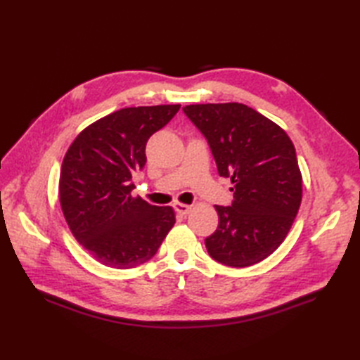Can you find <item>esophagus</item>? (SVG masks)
<instances>
[{
  "mask_svg": "<svg viewBox=\"0 0 360 360\" xmlns=\"http://www.w3.org/2000/svg\"><path fill=\"white\" fill-rule=\"evenodd\" d=\"M173 209L179 213L181 217H187L188 213H190V210H192V207H190V205H187V204H181V202H174L173 204Z\"/></svg>",
  "mask_w": 360,
  "mask_h": 360,
  "instance_id": "34e87169",
  "label": "esophagus"
}]
</instances>
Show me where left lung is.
I'll list each match as a JSON object with an SVG mask.
<instances>
[{
	"label": "left lung",
	"mask_w": 360,
	"mask_h": 360,
	"mask_svg": "<svg viewBox=\"0 0 360 360\" xmlns=\"http://www.w3.org/2000/svg\"><path fill=\"white\" fill-rule=\"evenodd\" d=\"M182 111L207 141L219 176L233 184L232 204L215 205L219 223L205 238L209 255L232 267L259 263L286 238L300 207L294 143L248 105H188Z\"/></svg>",
	"instance_id": "obj_1"
}]
</instances>
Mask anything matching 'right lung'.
Here are the masks:
<instances>
[{
	"label": "right lung",
	"instance_id": "right-lung-1",
	"mask_svg": "<svg viewBox=\"0 0 360 360\" xmlns=\"http://www.w3.org/2000/svg\"><path fill=\"white\" fill-rule=\"evenodd\" d=\"M181 105L122 108L75 137L60 173V204L68 226L97 262L116 269L156 255L174 224L172 207L133 196V176L147 162L145 145Z\"/></svg>",
	"mask_w": 360,
	"mask_h": 360
}]
</instances>
